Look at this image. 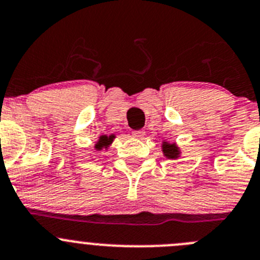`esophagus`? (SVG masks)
Masks as SVG:
<instances>
[{
    "mask_svg": "<svg viewBox=\"0 0 260 260\" xmlns=\"http://www.w3.org/2000/svg\"><path fill=\"white\" fill-rule=\"evenodd\" d=\"M132 136H133V137L141 138V140H142V138L145 137V132H144V131H133Z\"/></svg>",
    "mask_w": 260,
    "mask_h": 260,
    "instance_id": "1",
    "label": "esophagus"
}]
</instances>
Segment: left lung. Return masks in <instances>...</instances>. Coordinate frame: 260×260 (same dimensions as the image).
<instances>
[{"instance_id":"8db88e82","label":"left lung","mask_w":260,"mask_h":260,"mask_svg":"<svg viewBox=\"0 0 260 260\" xmlns=\"http://www.w3.org/2000/svg\"><path fill=\"white\" fill-rule=\"evenodd\" d=\"M163 151L164 154L167 155L168 157H177V155H178V150H177V147L174 146V145H164L163 146Z\"/></svg>"}]
</instances>
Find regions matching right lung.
<instances>
[{
  "mask_svg": "<svg viewBox=\"0 0 260 260\" xmlns=\"http://www.w3.org/2000/svg\"><path fill=\"white\" fill-rule=\"evenodd\" d=\"M113 137L114 136H111V137H106V136H103V137L100 138V141H99V144L96 145V149L100 150L103 146H106L108 144H110L111 141H113Z\"/></svg>",
  "mask_w": 260,
  "mask_h": 260,
  "instance_id": "add662e5",
  "label": "right lung"
}]
</instances>
